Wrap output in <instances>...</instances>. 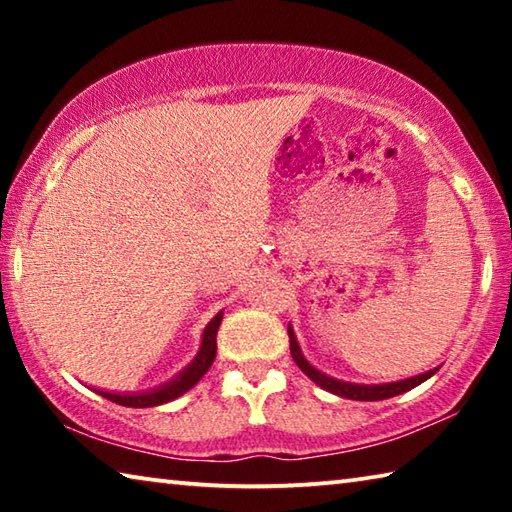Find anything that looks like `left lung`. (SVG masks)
<instances>
[{"label":"left lung","instance_id":"8db88e82","mask_svg":"<svg viewBox=\"0 0 512 512\" xmlns=\"http://www.w3.org/2000/svg\"><path fill=\"white\" fill-rule=\"evenodd\" d=\"M289 345H291V357L293 361L298 363V368L305 372V375L318 384L320 388H325V391L345 397V400H359V402H377V400H388V397H395V395H402L406 391H411V388L420 386L422 381H427L429 377H433L438 372V368L422 372V375H415L409 379H400V381H391V384H350V381H341V379H334L325 375V372L316 370L311 363L305 359V354H302L300 345L296 341V334H293V329L289 327Z\"/></svg>","mask_w":512,"mask_h":512}]
</instances>
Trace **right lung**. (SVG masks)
<instances>
[{"label": "right lung", "mask_w": 512, "mask_h": 512, "mask_svg": "<svg viewBox=\"0 0 512 512\" xmlns=\"http://www.w3.org/2000/svg\"><path fill=\"white\" fill-rule=\"evenodd\" d=\"M221 318H223V311H219V314H216L210 323H207L205 332H203L201 350H198L194 361L189 363L183 372H178V375L171 381H167V384L153 388V391H144V393H108V391H97V388H94V393H99L101 397H106V400L115 402V404L131 406V409H149V406H160V404L176 400V397L187 393L189 388H194L214 363L216 332H219Z\"/></svg>", "instance_id": "obj_1"}]
</instances>
